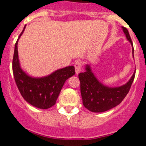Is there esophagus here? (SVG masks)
Segmentation results:
<instances>
[{"instance_id": "esophagus-1", "label": "esophagus", "mask_w": 146, "mask_h": 146, "mask_svg": "<svg viewBox=\"0 0 146 146\" xmlns=\"http://www.w3.org/2000/svg\"><path fill=\"white\" fill-rule=\"evenodd\" d=\"M74 68H75L76 74H78L80 72H81V68H82L81 61H77V62L74 63Z\"/></svg>"}]
</instances>
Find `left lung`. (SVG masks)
<instances>
[{"instance_id": "obj_1", "label": "left lung", "mask_w": 146, "mask_h": 146, "mask_svg": "<svg viewBox=\"0 0 146 146\" xmlns=\"http://www.w3.org/2000/svg\"><path fill=\"white\" fill-rule=\"evenodd\" d=\"M124 33L132 45L133 56V47L131 36L127 28L122 27ZM85 72L79 74L80 81V93L83 104L86 109L93 113H102L119 105L127 96L132 85L135 72L129 81L119 87H109L102 84L92 73L90 65H86Z\"/></svg>"}]
</instances>
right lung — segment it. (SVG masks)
<instances>
[{
	"label": "right lung",
	"instance_id": "right-lung-1",
	"mask_svg": "<svg viewBox=\"0 0 146 146\" xmlns=\"http://www.w3.org/2000/svg\"><path fill=\"white\" fill-rule=\"evenodd\" d=\"M15 44L13 72L15 81L24 99L39 109H48L56 104L66 80L75 74L74 66H67L43 78H33L21 69L18 54V41Z\"/></svg>",
	"mask_w": 146,
	"mask_h": 146
}]
</instances>
